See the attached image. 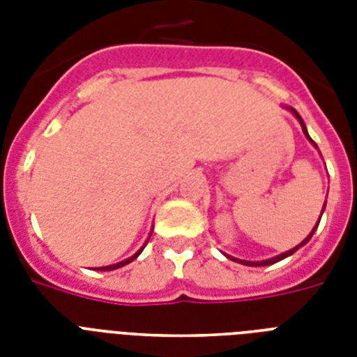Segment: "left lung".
<instances>
[{"label":"left lung","mask_w":357,"mask_h":357,"mask_svg":"<svg viewBox=\"0 0 357 357\" xmlns=\"http://www.w3.org/2000/svg\"><path fill=\"white\" fill-rule=\"evenodd\" d=\"M289 111H291V113H293L294 116H296V119H298L300 126H302V131H304V135H305V137H307V139L311 140V137H310V135H307V129H305V123H304V120H302V116H300V114L296 113V111H294L293 107H289ZM311 144H313V146H317L315 142H313V140H311ZM324 207H326V202H324ZM322 211H324V209H322ZM321 217H322V213H321ZM319 222H321V218H319ZM319 222H317V226H319ZM317 226H315V228H313V231H311V234L307 235V237H305L304 241H302V243L298 244V246H294V248L287 250V252H283V254L276 255V257H272V259H265V261H243V259H235V257H231V255H228V259H231V261H237V263H241V265H248V266H265V265H272V263H278V261H282V259H285V257H289V255H293L294 252H296V250L300 248V246H304V244L307 243V241H310L311 237H313V234H315Z\"/></svg>","instance_id":"obj_1"}]
</instances>
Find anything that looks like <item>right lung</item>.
<instances>
[{
	"label": "right lung",
	"instance_id": "right-lung-1",
	"mask_svg": "<svg viewBox=\"0 0 357 357\" xmlns=\"http://www.w3.org/2000/svg\"><path fill=\"white\" fill-rule=\"evenodd\" d=\"M142 250H144V246H142V248H140L139 252H137V254H135V255H131V257H129V259H126V261H120V263H116V265H107V266H102V268H100V271H114V268H120V266L128 265V263H131V261H133V259H137V257H139V255H140V252H142Z\"/></svg>",
	"mask_w": 357,
	"mask_h": 357
}]
</instances>
